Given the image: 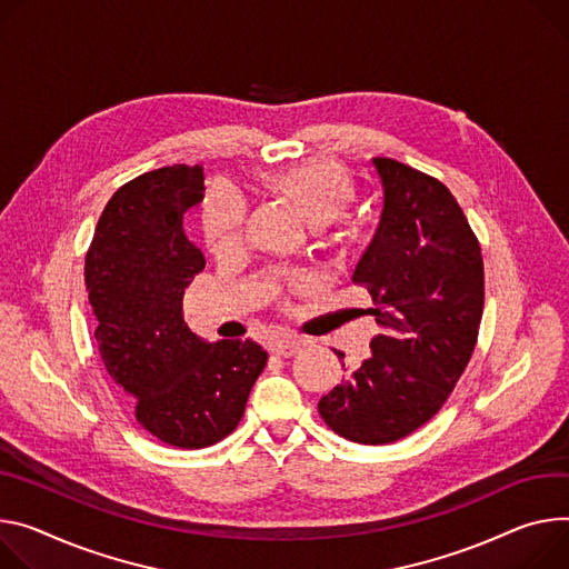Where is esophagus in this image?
<instances>
[{
	"instance_id": "34e87169",
	"label": "esophagus",
	"mask_w": 569,
	"mask_h": 569,
	"mask_svg": "<svg viewBox=\"0 0 569 569\" xmlns=\"http://www.w3.org/2000/svg\"><path fill=\"white\" fill-rule=\"evenodd\" d=\"M303 345H306V342H303L301 338L286 333V336H281V338H277V340L272 342V353L283 356V358H290V356H295L297 351H301Z\"/></svg>"
}]
</instances>
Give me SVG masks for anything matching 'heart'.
Instances as JSON below:
<instances>
[{
  "instance_id": "obj_1",
  "label": "heart",
  "mask_w": 569,
  "mask_h": 569,
  "mask_svg": "<svg viewBox=\"0 0 569 569\" xmlns=\"http://www.w3.org/2000/svg\"><path fill=\"white\" fill-rule=\"evenodd\" d=\"M263 186L286 199L311 224L327 227L345 216L356 197L351 174L333 161H308L263 174ZM247 203L231 188H213L201 201L199 224L206 247L216 256L236 251L244 236Z\"/></svg>"
}]
</instances>
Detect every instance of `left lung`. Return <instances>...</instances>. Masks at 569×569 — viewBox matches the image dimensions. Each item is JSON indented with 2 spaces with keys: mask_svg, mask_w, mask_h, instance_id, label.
<instances>
[{
  "mask_svg": "<svg viewBox=\"0 0 569 569\" xmlns=\"http://www.w3.org/2000/svg\"><path fill=\"white\" fill-rule=\"evenodd\" d=\"M375 168L383 213L353 283L372 295L381 333L318 403L331 431L360 445L401 440L442 408L477 347L486 295L481 244L449 188L395 159Z\"/></svg>",
  "mask_w": 569,
  "mask_h": 569,
  "instance_id": "obj_1",
  "label": "left lung"
}]
</instances>
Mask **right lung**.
I'll use <instances>...</instances> for the list:
<instances>
[{
    "instance_id": "obj_1",
    "label": "right lung",
    "mask_w": 569,
    "mask_h": 569,
    "mask_svg": "<svg viewBox=\"0 0 569 569\" xmlns=\"http://www.w3.org/2000/svg\"><path fill=\"white\" fill-rule=\"evenodd\" d=\"M201 168L168 166L116 190L86 253V290L107 372L136 422L179 449L211 447L242 420L268 351L251 340H199L183 292L203 270L183 216L203 197Z\"/></svg>"
}]
</instances>
